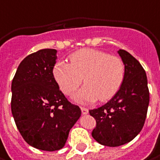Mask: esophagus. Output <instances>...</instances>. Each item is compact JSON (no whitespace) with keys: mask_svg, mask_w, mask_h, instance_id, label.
<instances>
[{"mask_svg":"<svg viewBox=\"0 0 160 160\" xmlns=\"http://www.w3.org/2000/svg\"><path fill=\"white\" fill-rule=\"evenodd\" d=\"M81 110H82V113L83 114H88V109H87L85 107H81Z\"/></svg>","mask_w":160,"mask_h":160,"instance_id":"obj_1","label":"esophagus"}]
</instances>
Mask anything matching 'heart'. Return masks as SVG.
<instances>
[{
    "label": "heart",
    "instance_id": "1",
    "mask_svg": "<svg viewBox=\"0 0 160 160\" xmlns=\"http://www.w3.org/2000/svg\"><path fill=\"white\" fill-rule=\"evenodd\" d=\"M70 63L58 62L52 75L61 91L71 96L84 79L86 84L74 95L78 102L107 101L121 88L125 73L122 60L102 50L82 49L71 54Z\"/></svg>",
    "mask_w": 160,
    "mask_h": 160
}]
</instances>
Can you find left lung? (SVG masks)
Here are the masks:
<instances>
[{
	"mask_svg": "<svg viewBox=\"0 0 160 160\" xmlns=\"http://www.w3.org/2000/svg\"><path fill=\"white\" fill-rule=\"evenodd\" d=\"M125 73L122 85L105 105L89 110L96 120L93 138L107 147H120L132 141L142 130L149 104L146 71L128 51L120 50Z\"/></svg>",
	"mask_w": 160,
	"mask_h": 160,
	"instance_id": "1",
	"label": "left lung"
}]
</instances>
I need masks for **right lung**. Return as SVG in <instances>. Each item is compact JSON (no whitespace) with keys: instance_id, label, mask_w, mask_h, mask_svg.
<instances>
[{"instance_id":"add662e5","label":"right lung","mask_w":160,"mask_h":160,"mask_svg":"<svg viewBox=\"0 0 160 160\" xmlns=\"http://www.w3.org/2000/svg\"><path fill=\"white\" fill-rule=\"evenodd\" d=\"M57 50L43 49L27 56L12 82L11 109L24 140L44 151L62 148L81 116L55 82L52 69Z\"/></svg>"}]
</instances>
